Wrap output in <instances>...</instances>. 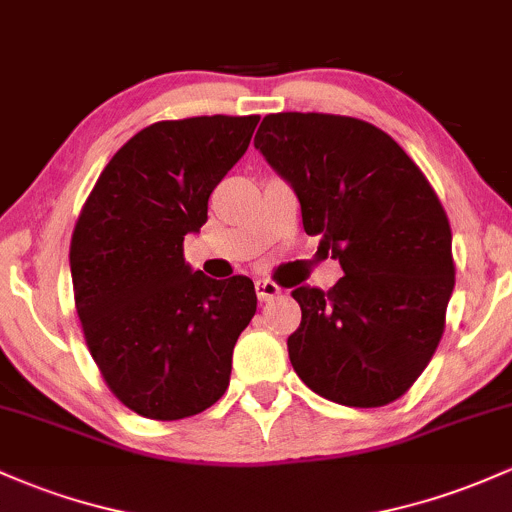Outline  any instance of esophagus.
I'll return each instance as SVG.
<instances>
[{
  "instance_id": "esophagus-1",
  "label": "esophagus",
  "mask_w": 512,
  "mask_h": 512,
  "mask_svg": "<svg viewBox=\"0 0 512 512\" xmlns=\"http://www.w3.org/2000/svg\"><path fill=\"white\" fill-rule=\"evenodd\" d=\"M256 295L261 302H268L280 295V288L276 283H271V280H256Z\"/></svg>"
}]
</instances>
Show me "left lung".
Listing matches in <instances>:
<instances>
[{
	"instance_id": "left-lung-1",
	"label": "left lung",
	"mask_w": 512,
	"mask_h": 512,
	"mask_svg": "<svg viewBox=\"0 0 512 512\" xmlns=\"http://www.w3.org/2000/svg\"><path fill=\"white\" fill-rule=\"evenodd\" d=\"M254 146L300 200L344 276L293 290L302 322L288 337L295 373L349 408L393 403L430 364L454 290L452 229L422 170L386 131L354 117L280 112Z\"/></svg>"
}]
</instances>
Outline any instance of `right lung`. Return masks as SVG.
<instances>
[{"label":"right lung","instance_id":"right-lung-1","mask_svg":"<svg viewBox=\"0 0 512 512\" xmlns=\"http://www.w3.org/2000/svg\"><path fill=\"white\" fill-rule=\"evenodd\" d=\"M251 117L156 122L97 178L70 241L75 307L109 390L151 420H183L229 386L239 334L256 312L251 278L212 280L183 258L185 234L249 148Z\"/></svg>","mask_w":512,"mask_h":512}]
</instances>
